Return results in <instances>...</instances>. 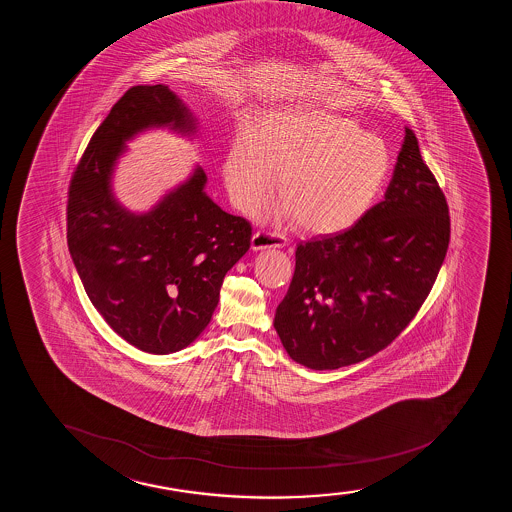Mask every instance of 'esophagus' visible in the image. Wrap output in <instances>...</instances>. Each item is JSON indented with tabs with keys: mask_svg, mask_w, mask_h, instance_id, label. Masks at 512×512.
<instances>
[{
	"mask_svg": "<svg viewBox=\"0 0 512 512\" xmlns=\"http://www.w3.org/2000/svg\"><path fill=\"white\" fill-rule=\"evenodd\" d=\"M287 246V239L280 234H273V232H266V230H256L251 239V247L254 251H261V249H280V247Z\"/></svg>",
	"mask_w": 512,
	"mask_h": 512,
	"instance_id": "obj_1",
	"label": "esophagus"
}]
</instances>
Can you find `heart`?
I'll return each instance as SVG.
<instances>
[{"instance_id": "heart-1", "label": "heart", "mask_w": 512, "mask_h": 512, "mask_svg": "<svg viewBox=\"0 0 512 512\" xmlns=\"http://www.w3.org/2000/svg\"><path fill=\"white\" fill-rule=\"evenodd\" d=\"M391 153L353 119L318 107H283L258 130L244 126L230 141L224 179L230 198L251 210L277 181L280 217L309 234L350 229L371 210L391 172Z\"/></svg>"}]
</instances>
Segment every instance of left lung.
I'll return each instance as SVG.
<instances>
[{
	"instance_id": "1",
	"label": "left lung",
	"mask_w": 512,
	"mask_h": 512,
	"mask_svg": "<svg viewBox=\"0 0 512 512\" xmlns=\"http://www.w3.org/2000/svg\"><path fill=\"white\" fill-rule=\"evenodd\" d=\"M449 234L446 196L405 128L384 200L350 229L295 249L273 321L290 359L333 371L388 347L432 290Z\"/></svg>"
}]
</instances>
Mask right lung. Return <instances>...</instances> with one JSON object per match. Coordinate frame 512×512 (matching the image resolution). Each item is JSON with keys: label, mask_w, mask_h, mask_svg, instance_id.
Wrapping results in <instances>:
<instances>
[{"label": "right lung", "mask_w": 512, "mask_h": 512, "mask_svg": "<svg viewBox=\"0 0 512 512\" xmlns=\"http://www.w3.org/2000/svg\"><path fill=\"white\" fill-rule=\"evenodd\" d=\"M150 128L196 135V118L167 85H138L114 104L71 177L68 249L90 302L123 340L174 353L208 326L225 273L251 246V225L215 205L193 174L147 213L126 210L112 174L126 141Z\"/></svg>", "instance_id": "right-lung-1"}]
</instances>
